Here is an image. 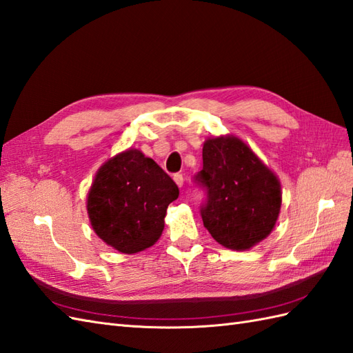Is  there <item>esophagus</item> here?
Masks as SVG:
<instances>
[{
	"instance_id": "34e87169",
	"label": "esophagus",
	"mask_w": 353,
	"mask_h": 353,
	"mask_svg": "<svg viewBox=\"0 0 353 353\" xmlns=\"http://www.w3.org/2000/svg\"><path fill=\"white\" fill-rule=\"evenodd\" d=\"M174 181L176 183V185H178V187H183V184H184V178H183V175H181V174H175V175H174Z\"/></svg>"
}]
</instances>
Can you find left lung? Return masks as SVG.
Returning <instances> with one entry per match:
<instances>
[{"label":"left lung","instance_id":"8db88e82","mask_svg":"<svg viewBox=\"0 0 353 353\" xmlns=\"http://www.w3.org/2000/svg\"><path fill=\"white\" fill-rule=\"evenodd\" d=\"M197 181L206 188L203 226L230 250H250L268 236L281 208L279 176L234 134L208 137Z\"/></svg>","mask_w":353,"mask_h":353}]
</instances>
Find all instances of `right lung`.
Here are the masks:
<instances>
[{"label":"right lung","instance_id":"obj_1","mask_svg":"<svg viewBox=\"0 0 353 353\" xmlns=\"http://www.w3.org/2000/svg\"><path fill=\"white\" fill-rule=\"evenodd\" d=\"M179 194L156 161L128 148L103 163L87 197L90 223L97 236L119 253L134 254L157 243L166 210Z\"/></svg>","mask_w":353,"mask_h":353}]
</instances>
